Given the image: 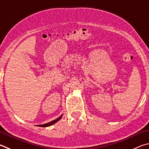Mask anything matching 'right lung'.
Returning <instances> with one entry per match:
<instances>
[{
    "mask_svg": "<svg viewBox=\"0 0 149 149\" xmlns=\"http://www.w3.org/2000/svg\"><path fill=\"white\" fill-rule=\"evenodd\" d=\"M62 117H63V115H62L61 116H60V117H59L58 118H56V119H55V120H53V121L50 122V123H46V124H42V125H37V126H40V127H47V126H51V125H52V124L56 123V122H58L59 120H60L61 118H62Z\"/></svg>",
    "mask_w": 149,
    "mask_h": 149,
    "instance_id": "obj_1",
    "label": "right lung"
}]
</instances>
